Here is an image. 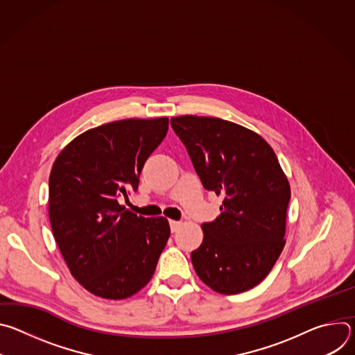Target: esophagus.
Wrapping results in <instances>:
<instances>
[{
  "instance_id": "esophagus-1",
  "label": "esophagus",
  "mask_w": 355,
  "mask_h": 355,
  "mask_svg": "<svg viewBox=\"0 0 355 355\" xmlns=\"http://www.w3.org/2000/svg\"><path fill=\"white\" fill-rule=\"evenodd\" d=\"M168 223H170V229H171V232H173V233H174V232H177V230H178V227L181 226V222H178V220H170Z\"/></svg>"
}]
</instances>
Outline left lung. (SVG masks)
<instances>
[{
  "mask_svg": "<svg viewBox=\"0 0 355 355\" xmlns=\"http://www.w3.org/2000/svg\"><path fill=\"white\" fill-rule=\"evenodd\" d=\"M204 188L223 196L220 215L202 225L191 252L198 277L234 295L259 285L285 245L289 182L271 146L240 125L207 116L171 118Z\"/></svg>",
  "mask_w": 355,
  "mask_h": 355,
  "instance_id": "obj_1",
  "label": "left lung"
}]
</instances>
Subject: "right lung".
I'll return each instance as SVG.
<instances>
[{"instance_id":"1","label":"right lung","mask_w":355,"mask_h":355,"mask_svg":"<svg viewBox=\"0 0 355 355\" xmlns=\"http://www.w3.org/2000/svg\"><path fill=\"white\" fill-rule=\"evenodd\" d=\"M168 118L126 119L89 129L58 156L49 218L71 275L91 293L125 299L153 277L170 237L166 218L137 216L118 198L137 191L141 168Z\"/></svg>"}]
</instances>
